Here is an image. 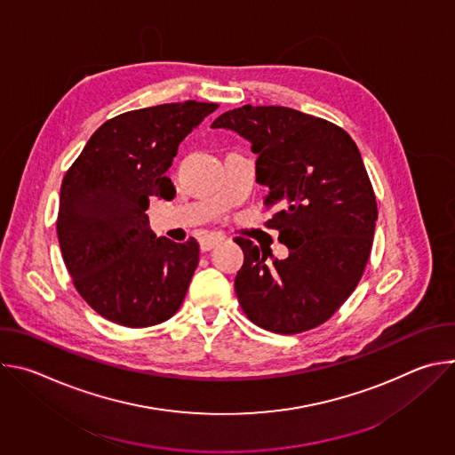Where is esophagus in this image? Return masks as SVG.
<instances>
[{
	"instance_id": "34e87169",
	"label": "esophagus",
	"mask_w": 455,
	"mask_h": 455,
	"mask_svg": "<svg viewBox=\"0 0 455 455\" xmlns=\"http://www.w3.org/2000/svg\"><path fill=\"white\" fill-rule=\"evenodd\" d=\"M221 241H223V237H220V235H205L200 239V248H202V251H209L214 246H218Z\"/></svg>"
}]
</instances>
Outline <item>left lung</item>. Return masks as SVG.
Instances as JSON below:
<instances>
[{
	"label": "left lung",
	"mask_w": 455,
	"mask_h": 455,
	"mask_svg": "<svg viewBox=\"0 0 455 455\" xmlns=\"http://www.w3.org/2000/svg\"><path fill=\"white\" fill-rule=\"evenodd\" d=\"M212 127L232 129L257 155V181L275 209L265 225L290 248L274 259L270 246L237 237L244 261L235 293L259 328L295 335L326 322L355 291L371 255L376 196L362 155L342 127L283 106H243Z\"/></svg>",
	"instance_id": "left-lung-1"
}]
</instances>
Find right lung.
<instances>
[{
	"mask_svg": "<svg viewBox=\"0 0 455 455\" xmlns=\"http://www.w3.org/2000/svg\"><path fill=\"white\" fill-rule=\"evenodd\" d=\"M212 102H172L106 120L62 178L57 237L81 297L104 318L148 328L181 306L200 244L156 237L151 198L172 200L165 176L181 140L216 111Z\"/></svg>",
	"mask_w": 455,
	"mask_h": 455,
	"instance_id": "right-lung-1",
	"label": "right lung"
}]
</instances>
